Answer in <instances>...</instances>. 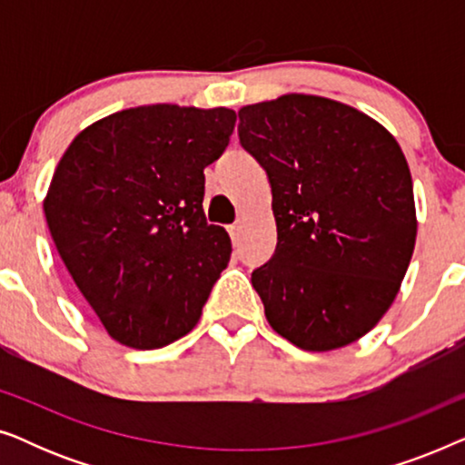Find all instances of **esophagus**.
Returning a JSON list of instances; mask_svg holds the SVG:
<instances>
[{"instance_id": "34e87169", "label": "esophagus", "mask_w": 465, "mask_h": 465, "mask_svg": "<svg viewBox=\"0 0 465 465\" xmlns=\"http://www.w3.org/2000/svg\"><path fill=\"white\" fill-rule=\"evenodd\" d=\"M243 228H245L243 222H237V224L231 226V237H232V241H239V239H241V234H243Z\"/></svg>"}]
</instances>
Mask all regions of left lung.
Listing matches in <instances>:
<instances>
[{"label": "left lung", "instance_id": "1", "mask_svg": "<svg viewBox=\"0 0 465 465\" xmlns=\"http://www.w3.org/2000/svg\"><path fill=\"white\" fill-rule=\"evenodd\" d=\"M239 142L271 182L277 247L252 272L271 328L304 351L361 339L415 250L402 148L364 112L301 93L241 107Z\"/></svg>", "mask_w": 465, "mask_h": 465}]
</instances>
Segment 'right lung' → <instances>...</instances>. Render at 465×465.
Listing matches in <instances>:
<instances>
[{"instance_id": "obj_1", "label": "right lung", "mask_w": 465, "mask_h": 465, "mask_svg": "<svg viewBox=\"0 0 465 465\" xmlns=\"http://www.w3.org/2000/svg\"><path fill=\"white\" fill-rule=\"evenodd\" d=\"M228 107L139 105L78 133L44 199L56 252L107 334L161 349L201 320L231 260L207 224L205 173L231 142Z\"/></svg>"}]
</instances>
